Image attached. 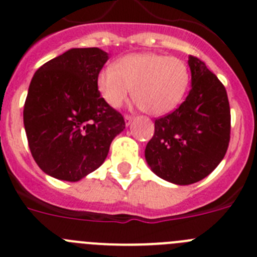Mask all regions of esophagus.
I'll return each mask as SVG.
<instances>
[{"instance_id": "1", "label": "esophagus", "mask_w": 257, "mask_h": 257, "mask_svg": "<svg viewBox=\"0 0 257 257\" xmlns=\"http://www.w3.org/2000/svg\"><path fill=\"white\" fill-rule=\"evenodd\" d=\"M133 119H134V115H130V114L124 115V122H126V124H130L131 122H133Z\"/></svg>"}]
</instances>
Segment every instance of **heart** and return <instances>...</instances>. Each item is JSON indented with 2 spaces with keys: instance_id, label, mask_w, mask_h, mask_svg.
<instances>
[{
  "instance_id": "obj_1",
  "label": "heart",
  "mask_w": 257,
  "mask_h": 257,
  "mask_svg": "<svg viewBox=\"0 0 257 257\" xmlns=\"http://www.w3.org/2000/svg\"><path fill=\"white\" fill-rule=\"evenodd\" d=\"M190 85L187 63L156 52L122 56L96 77V88L110 108H119L133 88L134 100L151 115H165L180 105Z\"/></svg>"
}]
</instances>
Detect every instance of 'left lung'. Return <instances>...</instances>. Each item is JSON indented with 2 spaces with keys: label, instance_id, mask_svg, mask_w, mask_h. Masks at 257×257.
Instances as JSON below:
<instances>
[{
  "label": "left lung",
  "instance_id": "left-lung-1",
  "mask_svg": "<svg viewBox=\"0 0 257 257\" xmlns=\"http://www.w3.org/2000/svg\"><path fill=\"white\" fill-rule=\"evenodd\" d=\"M192 88L174 112L154 121L145 160L160 178L188 185L205 179L225 156L230 140V106L220 79L189 55Z\"/></svg>",
  "mask_w": 257,
  "mask_h": 257
}]
</instances>
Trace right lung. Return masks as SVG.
<instances>
[{
  "label": "right lung",
  "instance_id": "obj_1",
  "mask_svg": "<svg viewBox=\"0 0 257 257\" xmlns=\"http://www.w3.org/2000/svg\"><path fill=\"white\" fill-rule=\"evenodd\" d=\"M108 60L97 47L70 49L35 73L24 103L32 157L52 178L77 181L101 166L123 131L121 113L106 105L96 77Z\"/></svg>",
  "mask_w": 257,
  "mask_h": 257
}]
</instances>
